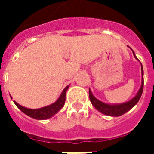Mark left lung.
Listing matches in <instances>:
<instances>
[{
	"label": "left lung",
	"mask_w": 154,
	"mask_h": 154,
	"mask_svg": "<svg viewBox=\"0 0 154 154\" xmlns=\"http://www.w3.org/2000/svg\"><path fill=\"white\" fill-rule=\"evenodd\" d=\"M133 54H134V56L137 58L135 54L134 53V51H133ZM141 71H142L143 76L142 85H141V87L139 89V92L137 93V95L133 98L132 100H130L128 102H125V103L119 104V105H108V104L103 103V102H101L99 100H97V98H95L92 93H91V90L89 89V98H90L91 104L93 105L94 107L97 110H98L100 112L104 114V115H106V116H119L126 113L127 111H129L131 108H133L136 104L138 103V101H139L140 97L142 96L143 90V70L142 64H141Z\"/></svg>",
	"instance_id": "obj_1"
}]
</instances>
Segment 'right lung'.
I'll return each mask as SVG.
<instances>
[{
  "label": "right lung",
  "mask_w": 154,
  "mask_h": 154,
  "mask_svg": "<svg viewBox=\"0 0 154 154\" xmlns=\"http://www.w3.org/2000/svg\"><path fill=\"white\" fill-rule=\"evenodd\" d=\"M67 88H68V86L65 87V89L63 91V92L61 94L59 98L57 99V101H55L54 104H52L50 106H47L43 107V108L32 110V109H28V108L21 106L20 105H19L15 101H14V103L15 104V106L18 107L19 109L21 110L23 113H25V115L30 116V117L34 118V119H48V118H50L53 116H54L56 113H57L64 106L65 100H66V91H67Z\"/></svg>",
  "instance_id": "add662e5"
}]
</instances>
